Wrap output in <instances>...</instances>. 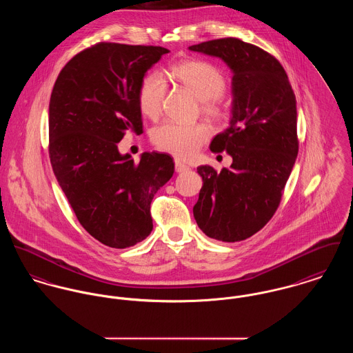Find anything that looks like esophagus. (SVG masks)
Instances as JSON below:
<instances>
[{"label":"esophagus","mask_w":353,"mask_h":353,"mask_svg":"<svg viewBox=\"0 0 353 353\" xmlns=\"http://www.w3.org/2000/svg\"><path fill=\"white\" fill-rule=\"evenodd\" d=\"M190 170V167L189 165H186V164H183L181 161H175V171L178 172V174H183V172H188Z\"/></svg>","instance_id":"esophagus-1"}]
</instances>
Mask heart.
<instances>
[{"instance_id":"heart-1","label":"heart","mask_w":353,"mask_h":353,"mask_svg":"<svg viewBox=\"0 0 353 353\" xmlns=\"http://www.w3.org/2000/svg\"><path fill=\"white\" fill-rule=\"evenodd\" d=\"M171 72L175 79L201 101L205 114L213 119L224 116L221 96L225 92L226 79L216 65L203 61H186L175 64ZM165 89V81L161 72H150L143 79L137 101L140 112L145 117L155 119L159 116ZM209 136L210 129L202 123L194 125L164 123L152 130L151 140L157 147L179 159H190L206 143Z\"/></svg>"}]
</instances>
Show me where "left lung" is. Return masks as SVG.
<instances>
[{"label": "left lung", "mask_w": 353, "mask_h": 353, "mask_svg": "<svg viewBox=\"0 0 353 353\" xmlns=\"http://www.w3.org/2000/svg\"><path fill=\"white\" fill-rule=\"evenodd\" d=\"M190 51L223 59L232 70L229 128L210 143L228 152L230 168L199 165L203 185L192 208L209 237L234 243L259 232L276 212L298 155L296 101L272 55L236 37L209 40Z\"/></svg>", "instance_id": "8db88e82"}]
</instances>
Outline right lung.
<instances>
[{
	"label": "right lung",
	"mask_w": 353,
	"mask_h": 353,
	"mask_svg": "<svg viewBox=\"0 0 353 353\" xmlns=\"http://www.w3.org/2000/svg\"><path fill=\"white\" fill-rule=\"evenodd\" d=\"M170 51L157 46L98 43L64 65L54 85L50 159L78 221L99 243L128 248L152 230L151 202L174 174L170 155L134 163L117 143L143 129L139 88Z\"/></svg>",
	"instance_id": "1"
}]
</instances>
